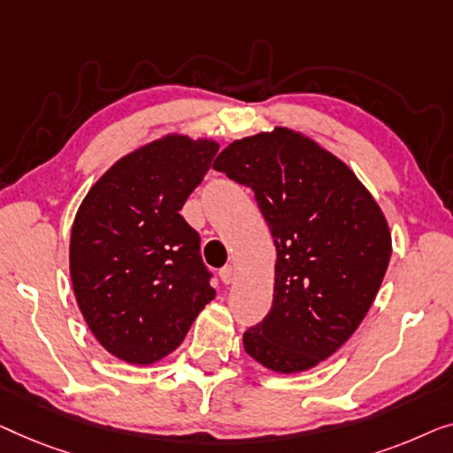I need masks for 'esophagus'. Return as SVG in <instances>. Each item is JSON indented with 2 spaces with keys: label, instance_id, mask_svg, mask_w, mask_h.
<instances>
[{
  "label": "esophagus",
  "instance_id": "1",
  "mask_svg": "<svg viewBox=\"0 0 453 453\" xmlns=\"http://www.w3.org/2000/svg\"><path fill=\"white\" fill-rule=\"evenodd\" d=\"M234 275H235V273H234V266H232V265H227V266H224V269L219 271L221 281H224L226 285H229V283L234 281Z\"/></svg>",
  "mask_w": 453,
  "mask_h": 453
}]
</instances>
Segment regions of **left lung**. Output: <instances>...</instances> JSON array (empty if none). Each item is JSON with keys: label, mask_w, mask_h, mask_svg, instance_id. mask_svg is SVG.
Here are the masks:
<instances>
[{"label": "left lung", "mask_w": 453, "mask_h": 453, "mask_svg": "<svg viewBox=\"0 0 453 453\" xmlns=\"http://www.w3.org/2000/svg\"><path fill=\"white\" fill-rule=\"evenodd\" d=\"M213 168L254 190L277 248L273 308L244 333L246 353L285 375L316 367L378 296L392 254L384 211L341 157L288 127L235 139Z\"/></svg>", "instance_id": "left-lung-1"}]
</instances>
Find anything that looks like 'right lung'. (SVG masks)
Listing matches in <instances>:
<instances>
[{"label": "right lung", "mask_w": 453, "mask_h": 453, "mask_svg": "<svg viewBox=\"0 0 453 453\" xmlns=\"http://www.w3.org/2000/svg\"><path fill=\"white\" fill-rule=\"evenodd\" d=\"M219 143L165 133L102 174L75 213L69 275L81 316L108 353L154 365L215 297L199 234L180 213Z\"/></svg>", "instance_id": "obj_1"}]
</instances>
